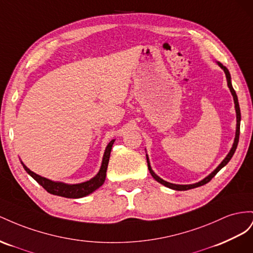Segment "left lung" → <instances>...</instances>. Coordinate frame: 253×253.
Segmentation results:
<instances>
[{"mask_svg": "<svg viewBox=\"0 0 253 253\" xmlns=\"http://www.w3.org/2000/svg\"><path fill=\"white\" fill-rule=\"evenodd\" d=\"M217 63H218V66L223 70V72H225L226 78H227V83H228V86H229V89H230V91H231V94H232V96H233L234 104H235V111H236V132H235L234 143H233V145H232V148H231V150L229 151V154L227 155V157H226L225 159H223L222 162L218 165V167L216 168L208 177H206L205 179L201 180V181H199V182H197V183H194V184H174V183H170V182L165 181V180H163V179H161L159 176H157V175L155 174V172H154V170L151 169L150 163H149V159H148V157H147V155H146L147 164H148V169H149V171H150L151 176L154 177V179L156 180V181H158L159 183H161V184L165 185L167 187H169V189H171V190H176V191H186V190L195 189V187H198V186H201V185H204V184L208 183V182L210 181V180H211L216 174H217V172H218L223 167H225V165H227V163L231 160V158L233 157V155H234V153H235V150H236L237 144H239V139H240V125H241V110H240L239 99H237L236 93H235V91H234V89H233L232 84H231V76H230V73H229L228 69H227L225 66H222V64H221L220 62H217Z\"/></svg>", "mask_w": 253, "mask_h": 253, "instance_id": "obj_1", "label": "left lung"}]
</instances>
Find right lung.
I'll return each instance as SVG.
<instances>
[{
	"mask_svg": "<svg viewBox=\"0 0 253 253\" xmlns=\"http://www.w3.org/2000/svg\"><path fill=\"white\" fill-rule=\"evenodd\" d=\"M113 143H114V140L110 141V143L108 144L106 147L105 154L103 157L102 167H100V169L97 172V175L95 177H93L92 179H90L89 181L77 183V184H67L63 182L52 181V180L35 174L34 171H32L30 169H27L25 167L23 162L21 163H22L24 169L27 171V174L31 175L36 181H37L43 189H44L46 192H48L49 194L57 195V196L66 197V198H82L86 196V195L93 193L95 190H97L99 186H102L104 184Z\"/></svg>",
	"mask_w": 253,
	"mask_h": 253,
	"instance_id": "add662e5",
	"label": "right lung"
}]
</instances>
